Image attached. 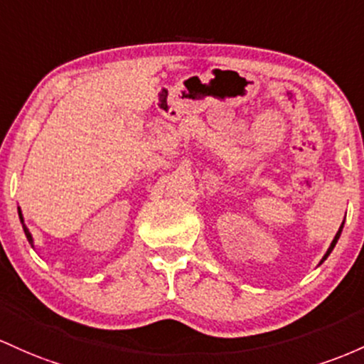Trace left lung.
<instances>
[{
	"label": "left lung",
	"mask_w": 364,
	"mask_h": 364,
	"mask_svg": "<svg viewBox=\"0 0 364 364\" xmlns=\"http://www.w3.org/2000/svg\"><path fill=\"white\" fill-rule=\"evenodd\" d=\"M342 227H344V223H342V225H341V228H338V232H337V234H336V237H333V240H332V244H330V247H328V251H326V255L323 256V259H321V261H325L326 258H328V255H330V252H332V249L333 247H336V244H337V240H338V237H341V232H342Z\"/></svg>",
	"instance_id": "left-lung-1"
}]
</instances>
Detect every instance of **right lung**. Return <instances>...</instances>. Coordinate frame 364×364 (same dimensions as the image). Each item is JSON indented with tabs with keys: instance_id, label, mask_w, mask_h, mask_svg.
Masks as SVG:
<instances>
[{
	"instance_id": "obj_1",
	"label": "right lung",
	"mask_w": 364,
	"mask_h": 364,
	"mask_svg": "<svg viewBox=\"0 0 364 364\" xmlns=\"http://www.w3.org/2000/svg\"><path fill=\"white\" fill-rule=\"evenodd\" d=\"M18 216H20V222L23 223V218H22V213H20V210H18ZM23 227V232H26V235H27V239H28V242L32 244V235H31V232L27 230V227L26 225H22Z\"/></svg>"
}]
</instances>
